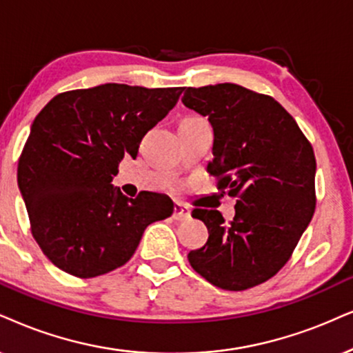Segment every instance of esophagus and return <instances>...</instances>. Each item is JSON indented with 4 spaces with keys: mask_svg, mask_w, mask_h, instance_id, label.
<instances>
[{
    "mask_svg": "<svg viewBox=\"0 0 353 353\" xmlns=\"http://www.w3.org/2000/svg\"><path fill=\"white\" fill-rule=\"evenodd\" d=\"M189 216H190L189 207H185V205L181 203V202H176V205H174V213H172L174 220H176V221H184Z\"/></svg>",
    "mask_w": 353,
    "mask_h": 353,
    "instance_id": "obj_1",
    "label": "esophagus"
}]
</instances>
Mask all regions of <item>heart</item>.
Returning <instances> with one entry per match:
<instances>
[{
    "label": "heart",
    "instance_id": "1",
    "mask_svg": "<svg viewBox=\"0 0 353 353\" xmlns=\"http://www.w3.org/2000/svg\"><path fill=\"white\" fill-rule=\"evenodd\" d=\"M202 117H185L184 120H182V122H192V120H200Z\"/></svg>",
    "mask_w": 353,
    "mask_h": 353
}]
</instances>
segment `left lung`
<instances>
[{
	"mask_svg": "<svg viewBox=\"0 0 353 353\" xmlns=\"http://www.w3.org/2000/svg\"><path fill=\"white\" fill-rule=\"evenodd\" d=\"M182 102L208 117L215 141L207 169L236 197L230 223L218 210L192 212L208 241L187 259L207 282L243 292L287 264L314 215L313 146L274 97L238 84L187 88Z\"/></svg>",
	"mask_w": 353,
	"mask_h": 353,
	"instance_id": "obj_1",
	"label": "left lung"
}]
</instances>
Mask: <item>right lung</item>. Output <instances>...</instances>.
Wrapping results in <instances>:
<instances>
[{
	"label": "right lung",
	"mask_w": 353,
	"mask_h": 353,
	"mask_svg": "<svg viewBox=\"0 0 353 353\" xmlns=\"http://www.w3.org/2000/svg\"><path fill=\"white\" fill-rule=\"evenodd\" d=\"M182 91L107 83L61 92L40 110L17 184L30 233L53 265L78 279L109 274L130 261L146 226L172 215L164 195L127 199L110 182Z\"/></svg>",
	"instance_id": "right-lung-1"
}]
</instances>
